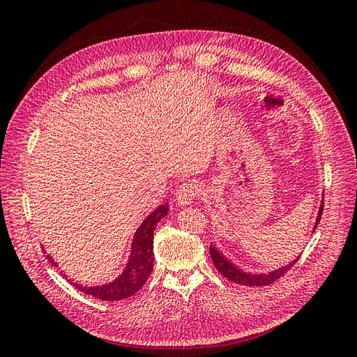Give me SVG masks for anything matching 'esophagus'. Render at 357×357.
<instances>
[{
	"label": "esophagus",
	"instance_id": "obj_1",
	"mask_svg": "<svg viewBox=\"0 0 357 357\" xmlns=\"http://www.w3.org/2000/svg\"><path fill=\"white\" fill-rule=\"evenodd\" d=\"M201 186L197 183H183L177 190V202L180 205H189L201 195Z\"/></svg>",
	"mask_w": 357,
	"mask_h": 357
}]
</instances>
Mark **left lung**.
Instances as JSON below:
<instances>
[{
  "mask_svg": "<svg viewBox=\"0 0 357 357\" xmlns=\"http://www.w3.org/2000/svg\"><path fill=\"white\" fill-rule=\"evenodd\" d=\"M321 211H323V199H321V205L319 208V215L316 219V225H314V229L317 228V225L320 222V218H321ZM314 229H312V232H314ZM210 255H211V259H213V264L214 266L218 268V271L225 275L228 280H231L232 283H236V284H243V286H269L273 284L274 282H277V280L280 277H283L289 269L294 266L298 259H294V261L289 262L286 266H282L278 269H274V271H269V273H245L243 271V269H240L238 266H236L235 264H232L231 261H228L218 248H215L214 245H210Z\"/></svg>",
  "mask_w": 357,
  "mask_h": 357,
  "instance_id": "left-lung-1",
  "label": "left lung"
}]
</instances>
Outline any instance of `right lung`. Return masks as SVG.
Returning <instances> with one entry per match:
<instances>
[{
    "mask_svg": "<svg viewBox=\"0 0 357 357\" xmlns=\"http://www.w3.org/2000/svg\"><path fill=\"white\" fill-rule=\"evenodd\" d=\"M168 214V204H162L150 213L144 222L139 225L134 235L132 250L122 274L113 282L98 286H83L73 283V286L86 295L102 301H121L135 295L144 286L153 269V232L159 220ZM49 257V256H47Z\"/></svg>",
    "mask_w": 357,
    "mask_h": 357,
    "instance_id": "obj_1",
    "label": "right lung"
}]
</instances>
